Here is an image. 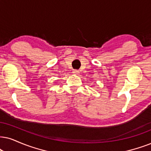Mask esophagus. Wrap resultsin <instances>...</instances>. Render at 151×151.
<instances>
[{"mask_svg":"<svg viewBox=\"0 0 151 151\" xmlns=\"http://www.w3.org/2000/svg\"><path fill=\"white\" fill-rule=\"evenodd\" d=\"M72 73H73L74 74H76V75H79V70H73V72H72Z\"/></svg>","mask_w":151,"mask_h":151,"instance_id":"obj_1","label":"esophagus"}]
</instances>
